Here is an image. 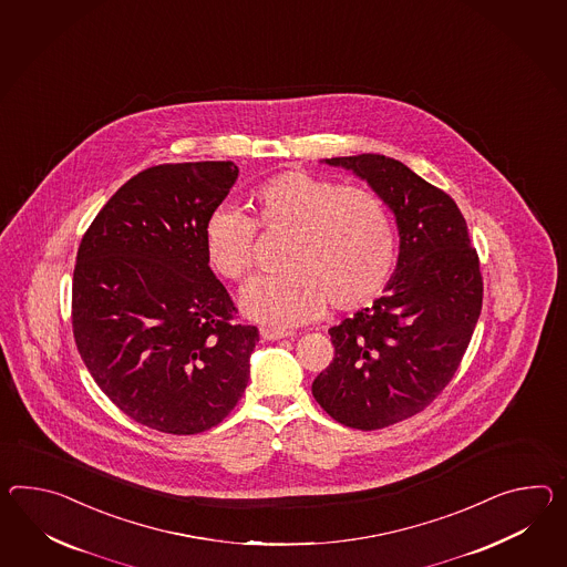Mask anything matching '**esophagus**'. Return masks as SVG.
Segmentation results:
<instances>
[{"label":"esophagus","instance_id":"34e87169","mask_svg":"<svg viewBox=\"0 0 567 567\" xmlns=\"http://www.w3.org/2000/svg\"><path fill=\"white\" fill-rule=\"evenodd\" d=\"M260 336H262L264 340H285V338H290L292 332H287V330H275V328H262L260 330Z\"/></svg>","mask_w":567,"mask_h":567}]
</instances>
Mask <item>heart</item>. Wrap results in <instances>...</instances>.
<instances>
[{
	"instance_id": "1",
	"label": "heart",
	"mask_w": 567,
	"mask_h": 567,
	"mask_svg": "<svg viewBox=\"0 0 567 567\" xmlns=\"http://www.w3.org/2000/svg\"><path fill=\"white\" fill-rule=\"evenodd\" d=\"M254 221L239 208L219 207L205 227L213 270L229 280L254 268L256 225L289 231L282 275L254 278L241 290V309L268 326L292 328L340 309L371 303L395 272L398 229L381 194L369 186L282 172L251 194Z\"/></svg>"
}]
</instances>
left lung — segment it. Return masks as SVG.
<instances>
[{
	"mask_svg": "<svg viewBox=\"0 0 567 567\" xmlns=\"http://www.w3.org/2000/svg\"><path fill=\"white\" fill-rule=\"evenodd\" d=\"M323 162L385 198L400 256L385 295L330 328L336 354L311 391L348 429H385L422 412L456 373L482 313L480 258L455 200L398 159Z\"/></svg>",
	"mask_w": 567,
	"mask_h": 567,
	"instance_id": "obj_1",
	"label": "left lung"
}]
</instances>
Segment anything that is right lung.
<instances>
[{"mask_svg":"<svg viewBox=\"0 0 567 567\" xmlns=\"http://www.w3.org/2000/svg\"><path fill=\"white\" fill-rule=\"evenodd\" d=\"M234 162L138 172L97 213L73 270L75 344L109 400L147 429L198 434L246 391L256 326L213 275L205 227Z\"/></svg>","mask_w":567,"mask_h":567,"instance_id":"right-lung-1","label":"right lung"}]
</instances>
